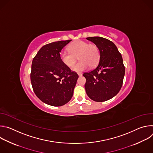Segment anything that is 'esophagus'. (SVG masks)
Wrapping results in <instances>:
<instances>
[{
	"label": "esophagus",
	"mask_w": 153,
	"mask_h": 153,
	"mask_svg": "<svg viewBox=\"0 0 153 153\" xmlns=\"http://www.w3.org/2000/svg\"><path fill=\"white\" fill-rule=\"evenodd\" d=\"M77 74H78V76H82V73H77Z\"/></svg>",
	"instance_id": "esophagus-1"
}]
</instances>
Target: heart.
<instances>
[{
	"label": "heart",
	"instance_id": "b5f03b06",
	"mask_svg": "<svg viewBox=\"0 0 153 153\" xmlns=\"http://www.w3.org/2000/svg\"><path fill=\"white\" fill-rule=\"evenodd\" d=\"M70 52L62 51L60 53L61 62L67 67H71L78 56L80 62L74 65L71 70L75 72H82L96 67L100 60V51L95 44H90L88 42L79 40L69 46Z\"/></svg>",
	"mask_w": 153,
	"mask_h": 153
}]
</instances>
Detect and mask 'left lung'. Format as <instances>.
<instances>
[{"mask_svg":"<svg viewBox=\"0 0 153 153\" xmlns=\"http://www.w3.org/2000/svg\"><path fill=\"white\" fill-rule=\"evenodd\" d=\"M86 39L98 47L100 60L94 70L83 74L86 93L94 101H106L114 97L122 86L125 71L122 57L114 43L108 39L101 37Z\"/></svg>","mask_w":153,"mask_h":153,"instance_id":"obj_1","label":"left lung"}]
</instances>
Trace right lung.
Wrapping results in <instances>:
<instances>
[{
    "label": "right lung",
    "instance_id": "1",
    "mask_svg": "<svg viewBox=\"0 0 153 153\" xmlns=\"http://www.w3.org/2000/svg\"><path fill=\"white\" fill-rule=\"evenodd\" d=\"M71 40L52 42L43 46L34 57L31 82L37 97L54 106L68 103L73 97L79 77L60 59V53Z\"/></svg>",
    "mask_w": 153,
    "mask_h": 153
}]
</instances>
